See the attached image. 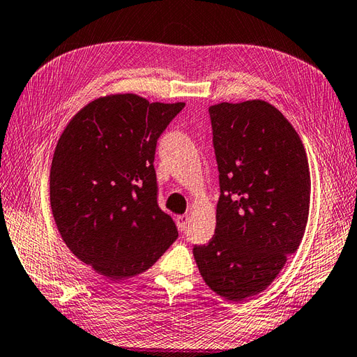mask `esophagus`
<instances>
[{
	"label": "esophagus",
	"mask_w": 357,
	"mask_h": 357,
	"mask_svg": "<svg viewBox=\"0 0 357 357\" xmlns=\"http://www.w3.org/2000/svg\"><path fill=\"white\" fill-rule=\"evenodd\" d=\"M177 222V227L180 231H186L188 229V224H189V215H180L176 218Z\"/></svg>",
	"instance_id": "esophagus-1"
}]
</instances>
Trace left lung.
<instances>
[{"instance_id":"left-lung-1","label":"left lung","mask_w":357,"mask_h":357,"mask_svg":"<svg viewBox=\"0 0 357 357\" xmlns=\"http://www.w3.org/2000/svg\"><path fill=\"white\" fill-rule=\"evenodd\" d=\"M220 172L216 229L194 257L206 284L241 301L266 289L307 224L310 172L300 136L262 100L208 107Z\"/></svg>"}]
</instances>
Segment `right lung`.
<instances>
[{"mask_svg":"<svg viewBox=\"0 0 357 357\" xmlns=\"http://www.w3.org/2000/svg\"><path fill=\"white\" fill-rule=\"evenodd\" d=\"M185 102L135 93L93 100L69 121L53 155L50 202L68 248L116 282L144 273L177 239L158 204V139Z\"/></svg>","mask_w":357,"mask_h":357,"instance_id":"obj_1","label":"right lung"}]
</instances>
